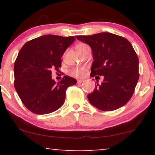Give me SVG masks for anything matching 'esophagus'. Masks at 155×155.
<instances>
[{
  "label": "esophagus",
  "mask_w": 155,
  "mask_h": 155,
  "mask_svg": "<svg viewBox=\"0 0 155 155\" xmlns=\"http://www.w3.org/2000/svg\"><path fill=\"white\" fill-rule=\"evenodd\" d=\"M78 84H80V83H82V82H84V80H78Z\"/></svg>",
  "instance_id": "esophagus-1"
}]
</instances>
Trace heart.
Wrapping results in <instances>:
<instances>
[{
  "label": "heart",
  "instance_id": "1",
  "mask_svg": "<svg viewBox=\"0 0 155 155\" xmlns=\"http://www.w3.org/2000/svg\"><path fill=\"white\" fill-rule=\"evenodd\" d=\"M87 46V45L85 44H79L76 46V50H77L78 52H80V51H82L84 47ZM86 70L84 68L81 67V68H77L74 69L72 71L71 74L75 77H82V76L84 75L85 74Z\"/></svg>",
  "mask_w": 155,
  "mask_h": 155
}]
</instances>
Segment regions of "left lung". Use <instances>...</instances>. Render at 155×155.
Masks as SVG:
<instances>
[{
  "label": "left lung",
  "instance_id": "1",
  "mask_svg": "<svg viewBox=\"0 0 155 155\" xmlns=\"http://www.w3.org/2000/svg\"><path fill=\"white\" fill-rule=\"evenodd\" d=\"M92 51L91 76L104 75L101 84L87 95L89 101L99 110L111 111L126 104L139 79V60L130 42L109 32L76 36Z\"/></svg>",
  "mask_w": 155,
  "mask_h": 155
}]
</instances>
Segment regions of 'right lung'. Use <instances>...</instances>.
Instances as JSON below:
<instances>
[{
	"instance_id": "add662e5",
	"label": "right lung",
	"mask_w": 155,
	"mask_h": 155,
	"mask_svg": "<svg viewBox=\"0 0 155 155\" xmlns=\"http://www.w3.org/2000/svg\"><path fill=\"white\" fill-rule=\"evenodd\" d=\"M75 37L47 35L27 41L14 65V86L27 109L37 114L52 113L62 107L68 87L77 80L65 75L58 83L51 71L61 67V57Z\"/></svg>"
}]
</instances>
